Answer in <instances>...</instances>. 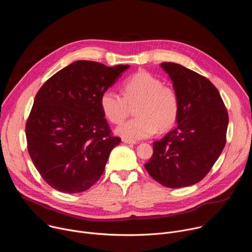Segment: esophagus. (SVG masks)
Here are the masks:
<instances>
[{"label":"esophagus","instance_id":"obj_1","mask_svg":"<svg viewBox=\"0 0 252 252\" xmlns=\"http://www.w3.org/2000/svg\"><path fill=\"white\" fill-rule=\"evenodd\" d=\"M123 142L126 143V145H135V141L134 140H130V139H126V138H123Z\"/></svg>","mask_w":252,"mask_h":252}]
</instances>
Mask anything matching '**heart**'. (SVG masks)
I'll return each instance as SVG.
<instances>
[{"label":"heart","mask_w":252,"mask_h":252,"mask_svg":"<svg viewBox=\"0 0 252 252\" xmlns=\"http://www.w3.org/2000/svg\"><path fill=\"white\" fill-rule=\"evenodd\" d=\"M104 117L113 124H121L134 106L136 118L117 127L124 138L136 140L154 135L158 129L170 128L177 120L179 101L175 91L146 70H139L123 85V95L114 90L104 91L99 99Z\"/></svg>","instance_id":"heart-1"}]
</instances>
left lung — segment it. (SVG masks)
Wrapping results in <instances>:
<instances>
[{"mask_svg": "<svg viewBox=\"0 0 252 252\" xmlns=\"http://www.w3.org/2000/svg\"><path fill=\"white\" fill-rule=\"evenodd\" d=\"M179 101L175 128L155 141L145 164L160 185L178 189L197 184L209 172L224 149L228 114L211 82L174 63H162Z\"/></svg>", "mask_w": 252, "mask_h": 252, "instance_id": "1", "label": "left lung"}]
</instances>
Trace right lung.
I'll use <instances>...</instances> for the list:
<instances>
[{"label":"right lung","instance_id":"obj_1","mask_svg":"<svg viewBox=\"0 0 252 252\" xmlns=\"http://www.w3.org/2000/svg\"><path fill=\"white\" fill-rule=\"evenodd\" d=\"M128 64L77 61L59 70L35 94L26 125L28 152L44 181L67 193L89 189L121 142L101 112V94Z\"/></svg>","mask_w":252,"mask_h":252}]
</instances>
